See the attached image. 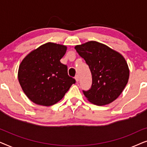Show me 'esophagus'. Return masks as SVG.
I'll return each mask as SVG.
<instances>
[{"mask_svg": "<svg viewBox=\"0 0 147 147\" xmlns=\"http://www.w3.org/2000/svg\"><path fill=\"white\" fill-rule=\"evenodd\" d=\"M75 79H76V82H78V81H79V76L76 75V76H75Z\"/></svg>", "mask_w": 147, "mask_h": 147, "instance_id": "obj_1", "label": "esophagus"}]
</instances>
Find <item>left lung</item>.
Segmentation results:
<instances>
[{
    "label": "left lung",
    "instance_id": "8db88e82",
    "mask_svg": "<svg viewBox=\"0 0 147 147\" xmlns=\"http://www.w3.org/2000/svg\"><path fill=\"white\" fill-rule=\"evenodd\" d=\"M75 49L89 66L92 84L84 94L98 106L108 104L120 95L127 84L129 69L119 53L104 44L89 41Z\"/></svg>",
    "mask_w": 147,
    "mask_h": 147
}]
</instances>
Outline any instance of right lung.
<instances>
[{"label":"right lung","instance_id":"obj_1","mask_svg":"<svg viewBox=\"0 0 147 147\" xmlns=\"http://www.w3.org/2000/svg\"><path fill=\"white\" fill-rule=\"evenodd\" d=\"M67 47L47 43L31 51L20 64L18 78L26 96L34 103L49 106L61 100L76 80L60 62Z\"/></svg>","mask_w":147,"mask_h":147}]
</instances>
